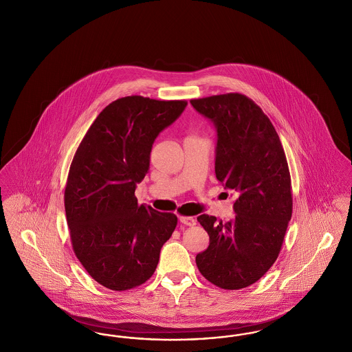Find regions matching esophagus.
Masks as SVG:
<instances>
[{"label": "esophagus", "instance_id": "34e87169", "mask_svg": "<svg viewBox=\"0 0 352 352\" xmlns=\"http://www.w3.org/2000/svg\"><path fill=\"white\" fill-rule=\"evenodd\" d=\"M179 221L187 226H194L197 224V220L190 216H179Z\"/></svg>", "mask_w": 352, "mask_h": 352}]
</instances>
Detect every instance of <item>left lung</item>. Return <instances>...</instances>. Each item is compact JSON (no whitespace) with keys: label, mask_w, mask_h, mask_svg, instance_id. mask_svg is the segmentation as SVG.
<instances>
[{"label":"left lung","mask_w":352,"mask_h":352,"mask_svg":"<svg viewBox=\"0 0 352 352\" xmlns=\"http://www.w3.org/2000/svg\"><path fill=\"white\" fill-rule=\"evenodd\" d=\"M190 102L216 128V178L237 197L233 220L197 217L210 246L197 254V266L212 284L241 289L259 280L280 253L292 216L288 162L267 115L246 96L228 93Z\"/></svg>","instance_id":"left-lung-1"}]
</instances>
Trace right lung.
I'll return each mask as SVG.
<instances>
[{
    "label": "right lung",
    "mask_w": 352,
    "mask_h": 352,
    "mask_svg": "<svg viewBox=\"0 0 352 352\" xmlns=\"http://www.w3.org/2000/svg\"><path fill=\"white\" fill-rule=\"evenodd\" d=\"M186 100L131 96L106 106L73 157L64 204L73 252L89 275L113 291L148 280L177 216L138 204L136 184L149 170L161 131L174 123Z\"/></svg>",
    "instance_id": "obj_1"
}]
</instances>
